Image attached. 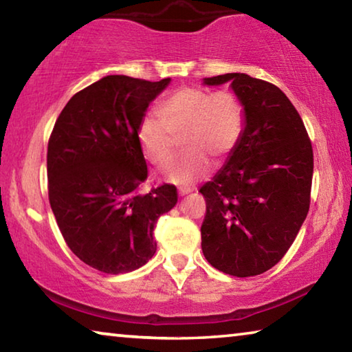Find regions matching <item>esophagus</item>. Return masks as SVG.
Masks as SVG:
<instances>
[{"instance_id": "1", "label": "esophagus", "mask_w": 352, "mask_h": 352, "mask_svg": "<svg viewBox=\"0 0 352 352\" xmlns=\"http://www.w3.org/2000/svg\"><path fill=\"white\" fill-rule=\"evenodd\" d=\"M194 190V188H190V186H180L178 188V195H188V194H190Z\"/></svg>"}]
</instances>
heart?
<instances>
[{
  "instance_id": "heart-1",
  "label": "heart",
  "mask_w": 352,
  "mask_h": 352,
  "mask_svg": "<svg viewBox=\"0 0 352 352\" xmlns=\"http://www.w3.org/2000/svg\"><path fill=\"white\" fill-rule=\"evenodd\" d=\"M158 116L146 115L136 127L142 155L153 166L168 164L183 140L188 153L166 168V180L189 184L204 177L212 162L225 163L239 146L245 107L230 91L178 88L158 104Z\"/></svg>"
}]
</instances>
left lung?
I'll use <instances>...</instances> for the list:
<instances>
[{
    "label": "left lung",
    "instance_id": "left-lung-1",
    "mask_svg": "<svg viewBox=\"0 0 352 352\" xmlns=\"http://www.w3.org/2000/svg\"><path fill=\"white\" fill-rule=\"evenodd\" d=\"M228 82L245 107L236 151L211 182L201 250L226 275H261L287 253L311 205L314 153L305 124L289 98L270 82L243 73L205 77Z\"/></svg>",
    "mask_w": 352,
    "mask_h": 352
}]
</instances>
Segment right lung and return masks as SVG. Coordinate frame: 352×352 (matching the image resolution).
I'll use <instances>...</instances> for the list:
<instances>
[{
  "label": "right lung",
  "instance_id": "obj_1",
  "mask_svg": "<svg viewBox=\"0 0 352 352\" xmlns=\"http://www.w3.org/2000/svg\"><path fill=\"white\" fill-rule=\"evenodd\" d=\"M169 83L105 76L68 100L47 142L51 210L71 252L99 272L144 265L157 252L155 223L177 204L172 184L140 192L147 164L136 140Z\"/></svg>",
  "mask_w": 352,
  "mask_h": 352
}]
</instances>
